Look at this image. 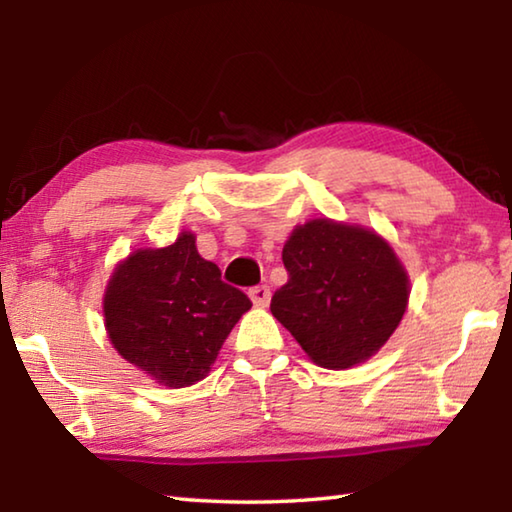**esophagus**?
Segmentation results:
<instances>
[{
  "mask_svg": "<svg viewBox=\"0 0 512 512\" xmlns=\"http://www.w3.org/2000/svg\"><path fill=\"white\" fill-rule=\"evenodd\" d=\"M250 300L255 302V307H268V302H271V289L266 284H259V287L250 289Z\"/></svg>",
  "mask_w": 512,
  "mask_h": 512,
  "instance_id": "34e87169",
  "label": "esophagus"
}]
</instances>
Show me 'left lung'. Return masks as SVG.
<instances>
[{
  "label": "left lung",
  "mask_w": 512,
  "mask_h": 512,
  "mask_svg": "<svg viewBox=\"0 0 512 512\" xmlns=\"http://www.w3.org/2000/svg\"><path fill=\"white\" fill-rule=\"evenodd\" d=\"M289 282L271 311L307 357L329 370L368 361L409 307L411 282L375 230L334 219L296 225L282 248Z\"/></svg>",
  "instance_id": "8db88e82"
}]
</instances>
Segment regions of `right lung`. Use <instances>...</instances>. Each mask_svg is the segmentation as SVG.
Wrapping results in <instances>:
<instances>
[{"mask_svg": "<svg viewBox=\"0 0 512 512\" xmlns=\"http://www.w3.org/2000/svg\"><path fill=\"white\" fill-rule=\"evenodd\" d=\"M250 307L246 293L225 284L219 266L198 255L189 230L171 246L133 250L115 266L103 293L112 348L167 388L205 379Z\"/></svg>", "mask_w": 512, "mask_h": 512, "instance_id": "right-lung-1", "label": "right lung"}]
</instances>
